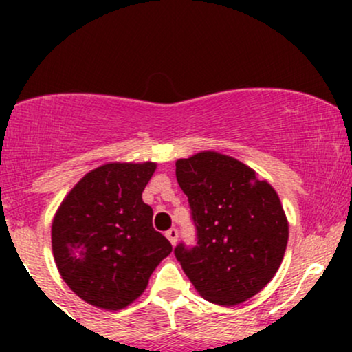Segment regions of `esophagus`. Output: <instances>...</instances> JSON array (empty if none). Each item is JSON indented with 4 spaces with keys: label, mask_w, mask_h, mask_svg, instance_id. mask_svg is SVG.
<instances>
[{
    "label": "esophagus",
    "mask_w": 352,
    "mask_h": 352,
    "mask_svg": "<svg viewBox=\"0 0 352 352\" xmlns=\"http://www.w3.org/2000/svg\"><path fill=\"white\" fill-rule=\"evenodd\" d=\"M165 236L168 238V241H170L172 245H175L177 240H179V232H177L175 228H170V230H167V233H165Z\"/></svg>",
    "instance_id": "esophagus-1"
}]
</instances>
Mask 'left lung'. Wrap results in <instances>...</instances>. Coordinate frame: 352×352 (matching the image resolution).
Masks as SVG:
<instances>
[{
	"label": "left lung",
	"mask_w": 352,
	"mask_h": 352,
	"mask_svg": "<svg viewBox=\"0 0 352 352\" xmlns=\"http://www.w3.org/2000/svg\"><path fill=\"white\" fill-rule=\"evenodd\" d=\"M188 197L197 245L175 258L205 300L233 306L260 293L280 268L288 220L278 193L233 157L200 152L175 164Z\"/></svg>",
	"instance_id": "left-lung-1"
}]
</instances>
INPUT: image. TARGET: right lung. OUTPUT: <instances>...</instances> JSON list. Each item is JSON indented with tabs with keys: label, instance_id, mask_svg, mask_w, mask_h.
Returning <instances> with one entry per match:
<instances>
[{
	"label": "right lung",
	"instance_id": "obj_1",
	"mask_svg": "<svg viewBox=\"0 0 352 352\" xmlns=\"http://www.w3.org/2000/svg\"><path fill=\"white\" fill-rule=\"evenodd\" d=\"M153 162L106 164L80 179L52 220V254L80 300L117 311L135 301L157 265L172 252L152 227L142 192Z\"/></svg>",
	"mask_w": 352,
	"mask_h": 352
}]
</instances>
